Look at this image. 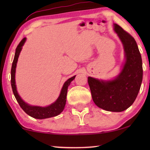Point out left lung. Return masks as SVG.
<instances>
[{
    "label": "left lung",
    "instance_id": "1",
    "mask_svg": "<svg viewBox=\"0 0 150 150\" xmlns=\"http://www.w3.org/2000/svg\"><path fill=\"white\" fill-rule=\"evenodd\" d=\"M114 29L124 45L126 62L115 79L103 81L88 77L92 99L98 107L112 112L124 111L133 104L143 79L142 59L134 38L118 24Z\"/></svg>",
    "mask_w": 150,
    "mask_h": 150
}]
</instances>
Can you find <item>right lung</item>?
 <instances>
[{
	"mask_svg": "<svg viewBox=\"0 0 150 150\" xmlns=\"http://www.w3.org/2000/svg\"><path fill=\"white\" fill-rule=\"evenodd\" d=\"M26 41V38H24L21 40V42L18 45L17 48L16 49L15 56L12 63L11 70V88L13 93L14 94L16 100L19 104L20 107L22 108V110L26 112L28 115L32 117L42 120V119L50 118L52 117H55L58 115L63 111L64 109V107L66 103V97H67V88L69 85H70V83L74 79V76L70 78L64 83L62 89H61L60 96L58 98V99L56 100V102L51 104V105L46 106V107H41V106H30L28 104L24 102L23 100L21 99L20 96L18 95L17 90H16V82H15V73H16V67L18 57H19L20 52L22 50V47L23 46L24 42Z\"/></svg>",
	"mask_w": 150,
	"mask_h": 150,
	"instance_id": "1",
	"label": "right lung"
}]
</instances>
